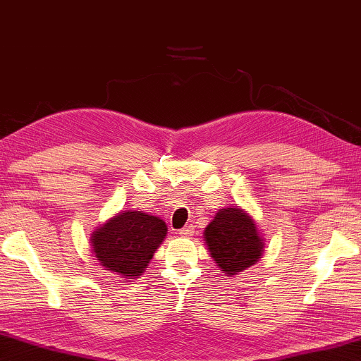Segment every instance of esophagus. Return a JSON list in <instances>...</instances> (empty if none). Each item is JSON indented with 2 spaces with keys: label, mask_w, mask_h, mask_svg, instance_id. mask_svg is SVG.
Here are the masks:
<instances>
[{
  "label": "esophagus",
  "mask_w": 361,
  "mask_h": 361,
  "mask_svg": "<svg viewBox=\"0 0 361 361\" xmlns=\"http://www.w3.org/2000/svg\"><path fill=\"white\" fill-rule=\"evenodd\" d=\"M182 236H185V238H190V236L195 233V227L192 226H185L184 228H180V232H179Z\"/></svg>",
  "instance_id": "34e87169"
}]
</instances>
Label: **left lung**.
Here are the masks:
<instances>
[{"mask_svg": "<svg viewBox=\"0 0 361 361\" xmlns=\"http://www.w3.org/2000/svg\"><path fill=\"white\" fill-rule=\"evenodd\" d=\"M203 236L211 257L224 276H232L251 267L264 252V240L256 222L240 206L217 211Z\"/></svg>", "mask_w": 361, "mask_h": 361, "instance_id": "8db88e82", "label": "left lung"}]
</instances>
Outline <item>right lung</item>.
<instances>
[{
	"label": "right lung",
	"mask_w": 361,
	"mask_h": 361,
	"mask_svg": "<svg viewBox=\"0 0 361 361\" xmlns=\"http://www.w3.org/2000/svg\"><path fill=\"white\" fill-rule=\"evenodd\" d=\"M168 227L144 211H123L92 232V252L105 270L121 279H139L153 252L163 243Z\"/></svg>",
	"instance_id": "obj_1"
}]
</instances>
